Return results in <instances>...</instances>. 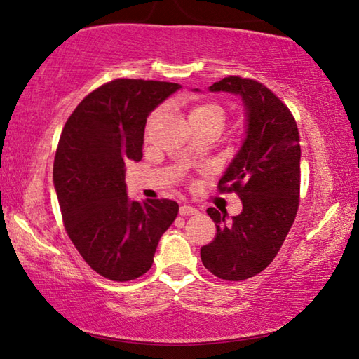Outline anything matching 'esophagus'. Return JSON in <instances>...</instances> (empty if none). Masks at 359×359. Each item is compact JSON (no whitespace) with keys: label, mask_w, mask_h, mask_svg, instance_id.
<instances>
[{"label":"esophagus","mask_w":359,"mask_h":359,"mask_svg":"<svg viewBox=\"0 0 359 359\" xmlns=\"http://www.w3.org/2000/svg\"><path fill=\"white\" fill-rule=\"evenodd\" d=\"M179 214H180L182 217H187V215H196V214H198V210L194 209V208H191V205H187V204H184V205H180Z\"/></svg>","instance_id":"34e87169"}]
</instances>
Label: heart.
Returning <instances> with one entry per match:
<instances>
[{
	"label": "heart",
	"mask_w": 359,
	"mask_h": 359,
	"mask_svg": "<svg viewBox=\"0 0 359 359\" xmlns=\"http://www.w3.org/2000/svg\"><path fill=\"white\" fill-rule=\"evenodd\" d=\"M155 117L156 114L151 115L150 121ZM224 121H226V109L218 102H201V104L194 106L190 112V123L214 125L222 130Z\"/></svg>",
	"instance_id": "obj_1"
}]
</instances>
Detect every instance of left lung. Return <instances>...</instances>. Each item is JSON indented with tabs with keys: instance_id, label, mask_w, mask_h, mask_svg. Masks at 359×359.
Instances as JSON below:
<instances>
[{
	"instance_id": "obj_1",
	"label": "left lung",
	"mask_w": 359,
	"mask_h": 359,
	"mask_svg": "<svg viewBox=\"0 0 359 359\" xmlns=\"http://www.w3.org/2000/svg\"><path fill=\"white\" fill-rule=\"evenodd\" d=\"M210 92L241 95L247 109V137L218 182L220 193H236L242 212L209 208L217 234L201 247L205 269L223 280L255 277L272 263L296 218L301 190V145L287 104L255 79L229 76Z\"/></svg>"
}]
</instances>
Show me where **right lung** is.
Wrapping results in <instances>:
<instances>
[{
  "label": "right lung",
  "instance_id": "1",
  "mask_svg": "<svg viewBox=\"0 0 359 359\" xmlns=\"http://www.w3.org/2000/svg\"><path fill=\"white\" fill-rule=\"evenodd\" d=\"M179 83L114 79L79 102L60 136L53 185L72 244L114 282L144 276L179 212L172 199L130 201L125 165L141 161L149 114Z\"/></svg>",
  "mask_w": 359,
  "mask_h": 359
}]
</instances>
